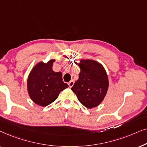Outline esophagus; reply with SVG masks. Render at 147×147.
Returning a JSON list of instances; mask_svg holds the SVG:
<instances>
[{
    "mask_svg": "<svg viewBox=\"0 0 147 147\" xmlns=\"http://www.w3.org/2000/svg\"><path fill=\"white\" fill-rule=\"evenodd\" d=\"M74 83H75V82H74V81H70V82H68V86H69V87H72V86H73Z\"/></svg>",
    "mask_w": 147,
    "mask_h": 147,
    "instance_id": "1",
    "label": "esophagus"
}]
</instances>
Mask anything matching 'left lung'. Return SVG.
Wrapping results in <instances>:
<instances>
[{"label": "left lung", "instance_id": "obj_1", "mask_svg": "<svg viewBox=\"0 0 147 147\" xmlns=\"http://www.w3.org/2000/svg\"><path fill=\"white\" fill-rule=\"evenodd\" d=\"M79 79L71 88L78 99L87 108L91 109L100 104L106 95L109 87L105 68L98 62L81 60Z\"/></svg>", "mask_w": 147, "mask_h": 147}]
</instances>
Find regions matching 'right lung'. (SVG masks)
<instances>
[{"label": "right lung", "instance_id": "right-lung-1", "mask_svg": "<svg viewBox=\"0 0 147 147\" xmlns=\"http://www.w3.org/2000/svg\"><path fill=\"white\" fill-rule=\"evenodd\" d=\"M55 60L40 62L32 68L27 79V91L31 100L40 106H47L58 98L60 93L68 87L64 83L61 72L52 70Z\"/></svg>", "mask_w": 147, "mask_h": 147}]
</instances>
